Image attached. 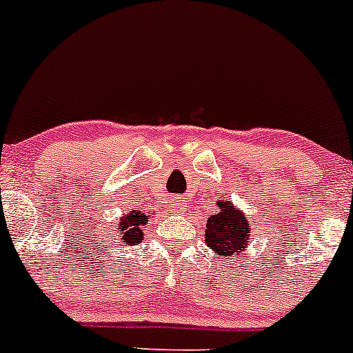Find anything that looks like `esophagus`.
Segmentation results:
<instances>
[{
	"label": "esophagus",
	"instance_id": "34e87169",
	"mask_svg": "<svg viewBox=\"0 0 353 353\" xmlns=\"http://www.w3.org/2000/svg\"><path fill=\"white\" fill-rule=\"evenodd\" d=\"M185 208V203L181 200H175V203H173V212L176 213H181V210Z\"/></svg>",
	"mask_w": 353,
	"mask_h": 353
}]
</instances>
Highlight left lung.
Wrapping results in <instances>:
<instances>
[{"instance_id":"1","label":"left lung","mask_w":353,"mask_h":353,"mask_svg":"<svg viewBox=\"0 0 353 353\" xmlns=\"http://www.w3.org/2000/svg\"><path fill=\"white\" fill-rule=\"evenodd\" d=\"M220 212L208 216L207 232H205V241L212 250L223 256L239 255L247 247L250 239V223L247 216L241 215L233 203H223L219 201Z\"/></svg>"}]
</instances>
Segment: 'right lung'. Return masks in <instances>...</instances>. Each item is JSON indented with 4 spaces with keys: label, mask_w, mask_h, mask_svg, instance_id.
Here are the masks:
<instances>
[{
    "label": "right lung",
    "mask_w": 353,
    "mask_h": 353,
    "mask_svg": "<svg viewBox=\"0 0 353 353\" xmlns=\"http://www.w3.org/2000/svg\"><path fill=\"white\" fill-rule=\"evenodd\" d=\"M146 216L140 210H133L132 213H125V216H121L120 220V228L118 232L121 233V241L125 245H137L140 243V240L143 239V230L141 227L146 223Z\"/></svg>",
    "instance_id": "right-lung-1"
}]
</instances>
